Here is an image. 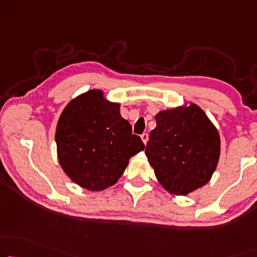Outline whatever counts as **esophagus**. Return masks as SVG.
Returning a JSON list of instances; mask_svg holds the SVG:
<instances>
[{"label": "esophagus", "instance_id": "obj_1", "mask_svg": "<svg viewBox=\"0 0 257 257\" xmlns=\"http://www.w3.org/2000/svg\"><path fill=\"white\" fill-rule=\"evenodd\" d=\"M141 139H142V141H143V143H144V144H147V143H148V140H149V135H148L147 133L142 134V135H141Z\"/></svg>", "mask_w": 257, "mask_h": 257}]
</instances>
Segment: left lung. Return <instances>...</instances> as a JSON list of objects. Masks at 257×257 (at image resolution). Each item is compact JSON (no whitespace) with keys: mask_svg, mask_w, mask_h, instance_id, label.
Here are the masks:
<instances>
[{"mask_svg":"<svg viewBox=\"0 0 257 257\" xmlns=\"http://www.w3.org/2000/svg\"><path fill=\"white\" fill-rule=\"evenodd\" d=\"M145 155L164 188L187 195L211 179L220 155L217 129L197 105L162 110Z\"/></svg>","mask_w":257,"mask_h":257,"instance_id":"8db88e82","label":"left lung"}]
</instances>
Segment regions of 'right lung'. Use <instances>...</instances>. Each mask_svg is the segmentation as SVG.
Wrapping results in <instances>:
<instances>
[{"label": "right lung", "mask_w": 257, "mask_h": 257, "mask_svg": "<svg viewBox=\"0 0 257 257\" xmlns=\"http://www.w3.org/2000/svg\"><path fill=\"white\" fill-rule=\"evenodd\" d=\"M120 114V105L91 90L66 106L59 118L55 141L61 167L87 190L113 186L129 159L144 150L141 137Z\"/></svg>", "instance_id": "right-lung-1"}]
</instances>
